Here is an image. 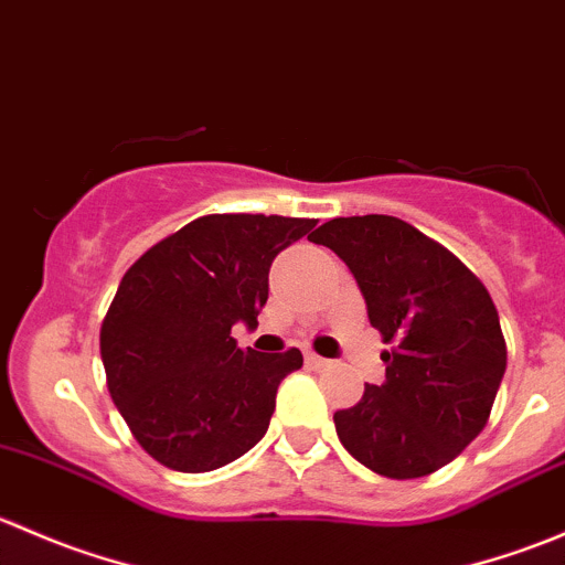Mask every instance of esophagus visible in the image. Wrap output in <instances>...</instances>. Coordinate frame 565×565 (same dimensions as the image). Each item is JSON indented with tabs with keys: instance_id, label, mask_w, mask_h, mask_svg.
I'll list each match as a JSON object with an SVG mask.
<instances>
[{
	"instance_id": "obj_1",
	"label": "esophagus",
	"mask_w": 565,
	"mask_h": 565,
	"mask_svg": "<svg viewBox=\"0 0 565 565\" xmlns=\"http://www.w3.org/2000/svg\"><path fill=\"white\" fill-rule=\"evenodd\" d=\"M306 363H309L311 369H324V366H330V361H324V358L315 355V352H306Z\"/></svg>"
}]
</instances>
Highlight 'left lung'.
<instances>
[{"label": "left lung", "instance_id": "left-lung-1", "mask_svg": "<svg viewBox=\"0 0 565 565\" xmlns=\"http://www.w3.org/2000/svg\"><path fill=\"white\" fill-rule=\"evenodd\" d=\"M309 241L344 259L369 322L391 344L385 383L335 409L341 446L396 481L440 470L481 435L505 372L487 287L446 246L393 215L333 218Z\"/></svg>", "mask_w": 565, "mask_h": 565}]
</instances>
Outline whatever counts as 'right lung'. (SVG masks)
<instances>
[{
	"instance_id": "right-lung-1",
	"label": "right lung",
	"mask_w": 565,
	"mask_h": 565,
	"mask_svg": "<svg viewBox=\"0 0 565 565\" xmlns=\"http://www.w3.org/2000/svg\"><path fill=\"white\" fill-rule=\"evenodd\" d=\"M315 218L215 213L147 248L100 324L106 385L130 435L169 470L207 472L254 448L300 350H241L232 324H256L278 250Z\"/></svg>"
}]
</instances>
